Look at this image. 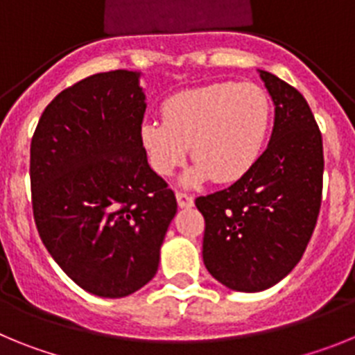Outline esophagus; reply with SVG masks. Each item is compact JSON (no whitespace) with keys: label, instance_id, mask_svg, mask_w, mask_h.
<instances>
[{"label":"esophagus","instance_id":"1","mask_svg":"<svg viewBox=\"0 0 355 355\" xmlns=\"http://www.w3.org/2000/svg\"><path fill=\"white\" fill-rule=\"evenodd\" d=\"M175 199H178V206L180 208H192L193 206V199L190 196H187V193H178Z\"/></svg>","mask_w":355,"mask_h":355}]
</instances>
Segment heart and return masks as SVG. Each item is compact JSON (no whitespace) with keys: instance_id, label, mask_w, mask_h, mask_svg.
<instances>
[{"instance_id":"b5f03b06","label":"heart","mask_w":355,"mask_h":355,"mask_svg":"<svg viewBox=\"0 0 355 355\" xmlns=\"http://www.w3.org/2000/svg\"><path fill=\"white\" fill-rule=\"evenodd\" d=\"M163 121L146 119L140 144L150 168L171 175L192 147L196 162L180 184L233 183L249 174L263 153L272 124L270 97L254 83L205 85L183 90L162 105Z\"/></svg>"}]
</instances>
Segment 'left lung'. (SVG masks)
<instances>
[{"label": "left lung", "instance_id": "1", "mask_svg": "<svg viewBox=\"0 0 355 355\" xmlns=\"http://www.w3.org/2000/svg\"><path fill=\"white\" fill-rule=\"evenodd\" d=\"M258 72L275 106L270 142L249 174L196 200L206 220V268L225 288L245 293L268 290L300 261L324 178L322 135L307 101L272 72Z\"/></svg>", "mask_w": 355, "mask_h": 355}]
</instances>
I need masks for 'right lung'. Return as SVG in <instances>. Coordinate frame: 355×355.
Instances as JSON below:
<instances>
[{"label":"right lung","instance_id":"right-lung-1","mask_svg":"<svg viewBox=\"0 0 355 355\" xmlns=\"http://www.w3.org/2000/svg\"><path fill=\"white\" fill-rule=\"evenodd\" d=\"M140 78L119 69L62 90L30 147L42 243L78 286L105 299L128 297L155 277L178 211L140 144L147 106Z\"/></svg>","mask_w":355,"mask_h":355}]
</instances>
